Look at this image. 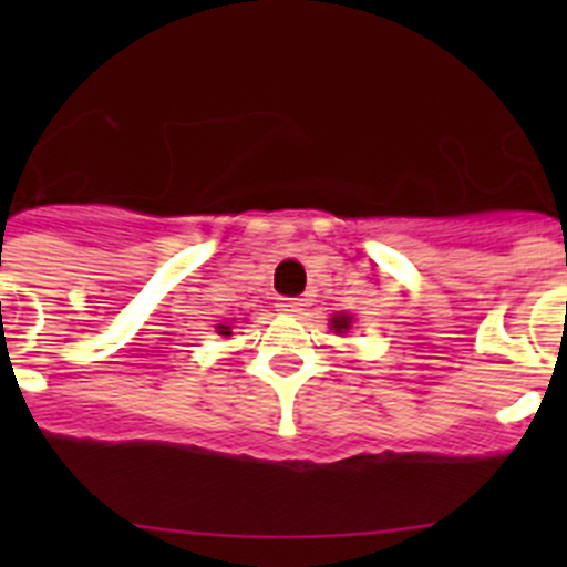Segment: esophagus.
Returning a JSON list of instances; mask_svg holds the SVG:
<instances>
[{"label": "esophagus", "instance_id": "obj_1", "mask_svg": "<svg viewBox=\"0 0 567 567\" xmlns=\"http://www.w3.org/2000/svg\"><path fill=\"white\" fill-rule=\"evenodd\" d=\"M279 312H288V316H301L305 312V299H279Z\"/></svg>", "mask_w": 567, "mask_h": 567}]
</instances>
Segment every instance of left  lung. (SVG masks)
I'll return each instance as SVG.
<instances>
[{
	"label": "left lung",
	"instance_id": "obj_1",
	"mask_svg": "<svg viewBox=\"0 0 567 567\" xmlns=\"http://www.w3.org/2000/svg\"><path fill=\"white\" fill-rule=\"evenodd\" d=\"M351 323H353V318L348 316V312H340V316L331 318V329L340 331V334H346V331L351 329Z\"/></svg>",
	"mask_w": 567,
	"mask_h": 567
}]
</instances>
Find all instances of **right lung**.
Masks as SVG:
<instances>
[{"instance_id": "1", "label": "right lung", "mask_w": 567, "mask_h": 567, "mask_svg": "<svg viewBox=\"0 0 567 567\" xmlns=\"http://www.w3.org/2000/svg\"><path fill=\"white\" fill-rule=\"evenodd\" d=\"M216 331H219V334H225V337H230V334H233V326L219 323V329H216Z\"/></svg>"}]
</instances>
